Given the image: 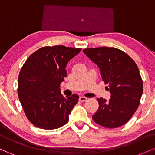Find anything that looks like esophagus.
<instances>
[{
	"label": "esophagus",
	"instance_id": "esophagus-1",
	"mask_svg": "<svg viewBox=\"0 0 155 155\" xmlns=\"http://www.w3.org/2000/svg\"><path fill=\"white\" fill-rule=\"evenodd\" d=\"M87 100L86 97H84V96H80L79 97V101H81V102H84V101H86Z\"/></svg>",
	"mask_w": 155,
	"mask_h": 155
}]
</instances>
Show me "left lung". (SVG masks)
<instances>
[{
	"label": "left lung",
	"mask_w": 155,
	"mask_h": 155,
	"mask_svg": "<svg viewBox=\"0 0 155 155\" xmlns=\"http://www.w3.org/2000/svg\"><path fill=\"white\" fill-rule=\"evenodd\" d=\"M99 67L101 77L111 98H97L99 108L92 120L108 128L127 123L136 112L143 93V81L139 70L132 58L114 47L88 48L83 50Z\"/></svg>",
	"instance_id": "obj_1"
}]
</instances>
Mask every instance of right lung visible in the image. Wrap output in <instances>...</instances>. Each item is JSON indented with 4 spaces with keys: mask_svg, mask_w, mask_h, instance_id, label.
<instances>
[{
    "mask_svg": "<svg viewBox=\"0 0 155 155\" xmlns=\"http://www.w3.org/2000/svg\"><path fill=\"white\" fill-rule=\"evenodd\" d=\"M81 50L62 45L44 47L23 65L18 77V96L27 118L36 127L57 129L68 121L79 95L64 97L60 84L67 77V63Z\"/></svg>",
    "mask_w": 155,
    "mask_h": 155,
    "instance_id": "right-lung-1",
    "label": "right lung"
}]
</instances>
